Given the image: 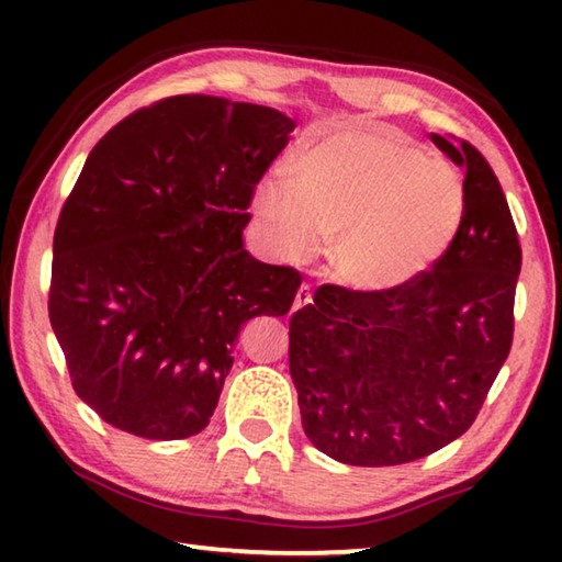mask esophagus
I'll list each match as a JSON object with an SVG mask.
<instances>
[{"label": "esophagus", "mask_w": 562, "mask_h": 562, "mask_svg": "<svg viewBox=\"0 0 562 562\" xmlns=\"http://www.w3.org/2000/svg\"><path fill=\"white\" fill-rule=\"evenodd\" d=\"M312 302V292H310V284H300L297 294H294V302H292V310L297 312L302 307H307V304Z\"/></svg>", "instance_id": "obj_1"}]
</instances>
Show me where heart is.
Instances as JSON below:
<instances>
[{
    "mask_svg": "<svg viewBox=\"0 0 562 562\" xmlns=\"http://www.w3.org/2000/svg\"><path fill=\"white\" fill-rule=\"evenodd\" d=\"M463 183L398 133L335 123L255 190V221L274 252L307 260L331 237L335 278L357 292H389L439 262L463 221Z\"/></svg>",
    "mask_w": 562,
    "mask_h": 562,
    "instance_id": "b5f03b06",
    "label": "heart"
}]
</instances>
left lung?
<instances>
[{
	"instance_id": "1",
	"label": "left lung",
	"mask_w": 562,
	"mask_h": 562,
	"mask_svg": "<svg viewBox=\"0 0 562 562\" xmlns=\"http://www.w3.org/2000/svg\"><path fill=\"white\" fill-rule=\"evenodd\" d=\"M465 170L449 252L389 292L322 284L290 317V374L307 439L349 465L424 459L471 429L513 345L520 243L488 160L436 136Z\"/></svg>"
}]
</instances>
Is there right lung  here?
Returning a JSON list of instances; mask_svg holds the SVG:
<instances>
[{
  "label": "right lung",
  "mask_w": 562,
  "mask_h": 562,
  "mask_svg": "<svg viewBox=\"0 0 562 562\" xmlns=\"http://www.w3.org/2000/svg\"><path fill=\"white\" fill-rule=\"evenodd\" d=\"M294 121L203 93L133 111L83 164L54 231L49 319L74 392L154 441L203 431L247 319L302 274L243 247L247 207Z\"/></svg>",
  "instance_id": "right-lung-1"
}]
</instances>
